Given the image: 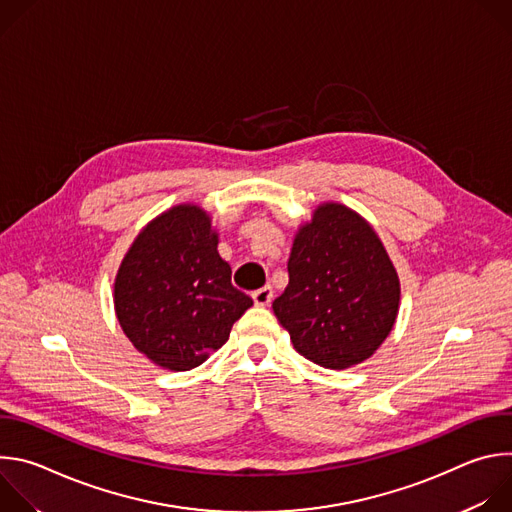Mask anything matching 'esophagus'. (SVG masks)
<instances>
[{
	"label": "esophagus",
	"instance_id": "esophagus-1",
	"mask_svg": "<svg viewBox=\"0 0 512 512\" xmlns=\"http://www.w3.org/2000/svg\"><path fill=\"white\" fill-rule=\"evenodd\" d=\"M251 296H253V302H255L257 306H269L271 300H273V289H271V285H265V287L255 289Z\"/></svg>",
	"mask_w": 512,
	"mask_h": 512
}]
</instances>
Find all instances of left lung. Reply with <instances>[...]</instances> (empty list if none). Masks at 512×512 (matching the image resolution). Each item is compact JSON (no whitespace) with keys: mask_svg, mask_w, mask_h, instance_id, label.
Segmentation results:
<instances>
[{"mask_svg":"<svg viewBox=\"0 0 512 512\" xmlns=\"http://www.w3.org/2000/svg\"><path fill=\"white\" fill-rule=\"evenodd\" d=\"M289 285L273 302L294 348L324 369L373 356L399 312V277L371 225L342 204H322L291 249Z\"/></svg>","mask_w":512,"mask_h":512,"instance_id":"1","label":"left lung"}]
</instances>
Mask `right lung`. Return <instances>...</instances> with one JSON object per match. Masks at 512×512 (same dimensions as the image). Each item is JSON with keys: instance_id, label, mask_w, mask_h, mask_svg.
Here are the masks:
<instances>
[{"instance_id": "right-lung-1", "label": "right lung", "mask_w": 512, "mask_h": 512, "mask_svg": "<svg viewBox=\"0 0 512 512\" xmlns=\"http://www.w3.org/2000/svg\"><path fill=\"white\" fill-rule=\"evenodd\" d=\"M210 218L180 204L145 227L115 279V312L131 344L170 371L221 348L253 300L231 283Z\"/></svg>"}]
</instances>
